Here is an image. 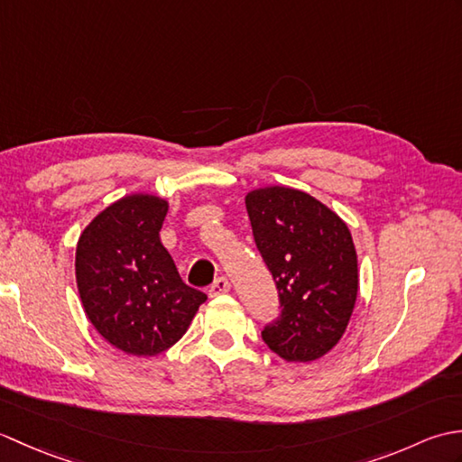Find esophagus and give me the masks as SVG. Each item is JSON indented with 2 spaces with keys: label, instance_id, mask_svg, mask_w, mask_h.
<instances>
[{
  "label": "esophagus",
  "instance_id": "34e87169",
  "mask_svg": "<svg viewBox=\"0 0 462 462\" xmlns=\"http://www.w3.org/2000/svg\"><path fill=\"white\" fill-rule=\"evenodd\" d=\"M226 291H230V282L226 280V278H218V280H216V282L212 283V286H210V290H208L210 298L220 296V293H226Z\"/></svg>",
  "mask_w": 462,
  "mask_h": 462
}]
</instances>
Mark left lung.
Returning a JSON list of instances; mask_svg holds the SVG:
<instances>
[{
  "mask_svg": "<svg viewBox=\"0 0 462 462\" xmlns=\"http://www.w3.org/2000/svg\"><path fill=\"white\" fill-rule=\"evenodd\" d=\"M246 210L282 303L262 337L283 361H316L337 346L356 308L357 252L347 224L290 186L250 190Z\"/></svg>",
  "mask_w": 462,
  "mask_h": 462,
  "instance_id": "8db88e82",
  "label": "left lung"
}]
</instances>
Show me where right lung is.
<instances>
[{
	"instance_id": "obj_1",
	"label": "right lung",
	"mask_w": 462,
	"mask_h": 462,
	"mask_svg": "<svg viewBox=\"0 0 462 462\" xmlns=\"http://www.w3.org/2000/svg\"><path fill=\"white\" fill-rule=\"evenodd\" d=\"M166 212L161 196H123L77 242L75 278L87 318L113 347L136 357L172 347L206 301V293L182 282L162 246Z\"/></svg>"
}]
</instances>
